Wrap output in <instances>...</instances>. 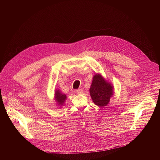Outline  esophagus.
<instances>
[{
	"label": "esophagus",
	"instance_id": "obj_1",
	"mask_svg": "<svg viewBox=\"0 0 160 160\" xmlns=\"http://www.w3.org/2000/svg\"><path fill=\"white\" fill-rule=\"evenodd\" d=\"M76 92L77 94H82L83 92V90L82 88H79V89L76 90Z\"/></svg>",
	"mask_w": 160,
	"mask_h": 160
}]
</instances>
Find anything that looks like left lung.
I'll return each mask as SVG.
<instances>
[{
  "instance_id": "obj_1",
  "label": "left lung",
  "mask_w": 160,
  "mask_h": 160,
  "mask_svg": "<svg viewBox=\"0 0 160 160\" xmlns=\"http://www.w3.org/2000/svg\"><path fill=\"white\" fill-rule=\"evenodd\" d=\"M112 86L106 82L100 75L96 74L90 88V94L93 102L98 106L104 107L109 102L112 95Z\"/></svg>"
}]
</instances>
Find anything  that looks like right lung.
Here are the masks:
<instances>
[{
    "mask_svg": "<svg viewBox=\"0 0 160 160\" xmlns=\"http://www.w3.org/2000/svg\"><path fill=\"white\" fill-rule=\"evenodd\" d=\"M56 101L58 102V103L61 105H62L64 103L65 99H66V96L65 94H62L61 92H60L59 90L56 91Z\"/></svg>",
    "mask_w": 160,
    "mask_h": 160,
    "instance_id": "add662e5",
    "label": "right lung"
}]
</instances>
